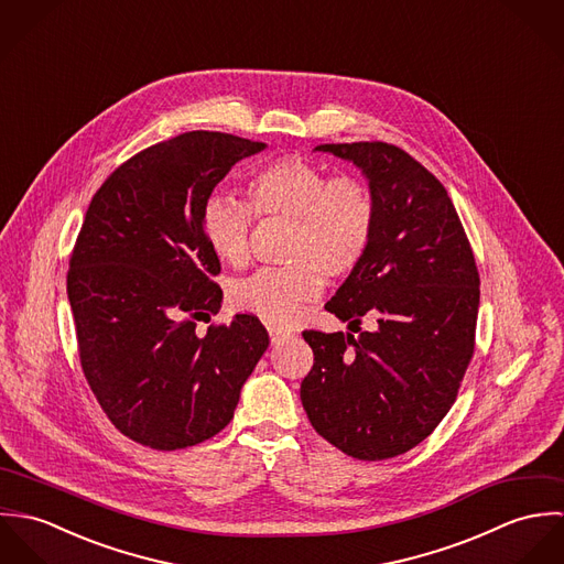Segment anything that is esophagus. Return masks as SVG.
<instances>
[{
  "label": "esophagus",
  "mask_w": 564,
  "mask_h": 564,
  "mask_svg": "<svg viewBox=\"0 0 564 564\" xmlns=\"http://www.w3.org/2000/svg\"><path fill=\"white\" fill-rule=\"evenodd\" d=\"M284 336H289V332H286V329H280V327L269 325V338H271V343H273V345H278Z\"/></svg>",
  "instance_id": "esophagus-1"
}]
</instances>
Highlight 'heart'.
Masks as SVG:
<instances>
[{"label": "heart", "instance_id": "obj_1", "mask_svg": "<svg viewBox=\"0 0 564 564\" xmlns=\"http://www.w3.org/2000/svg\"><path fill=\"white\" fill-rule=\"evenodd\" d=\"M247 205L213 195L202 210L204 237L215 256L241 267L249 258L251 215L293 221L289 267L260 269L230 289L235 311L269 325H289L323 289V275L345 278L365 260L378 219L371 188L351 175L332 177L304 159H280L247 182Z\"/></svg>", "mask_w": 564, "mask_h": 564}]
</instances>
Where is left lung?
Returning <instances> with one entry per match:
<instances>
[{
	"label": "left lung",
	"instance_id": "obj_1",
	"mask_svg": "<svg viewBox=\"0 0 564 564\" xmlns=\"http://www.w3.org/2000/svg\"><path fill=\"white\" fill-rule=\"evenodd\" d=\"M376 197L373 241L325 311L359 332L304 329L315 365L300 398L327 443L358 460L405 454L449 412L476 347L480 275L445 186L382 141L329 143Z\"/></svg>",
	"mask_w": 564,
	"mask_h": 564
}]
</instances>
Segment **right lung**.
Here are the masks:
<instances>
[{"label":"right lung","mask_w":564,"mask_h":564,"mask_svg":"<svg viewBox=\"0 0 564 564\" xmlns=\"http://www.w3.org/2000/svg\"><path fill=\"white\" fill-rule=\"evenodd\" d=\"M262 150L184 132L117 166L88 204L67 273L82 371L112 425L145 447L184 449L221 432L269 347L253 315L195 329L224 300L204 204Z\"/></svg>","instance_id":"obj_1"}]
</instances>
